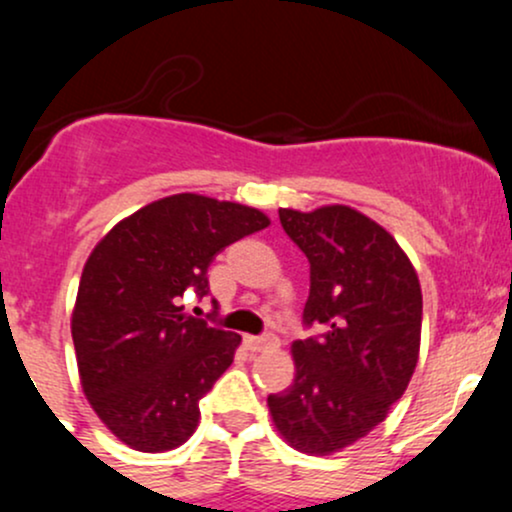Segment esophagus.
I'll return each mask as SVG.
<instances>
[{"mask_svg": "<svg viewBox=\"0 0 512 512\" xmlns=\"http://www.w3.org/2000/svg\"><path fill=\"white\" fill-rule=\"evenodd\" d=\"M245 346H248L250 351H267V349H274V346H279V339H276L274 334H260V337H245Z\"/></svg>", "mask_w": 512, "mask_h": 512, "instance_id": "34e87169", "label": "esophagus"}]
</instances>
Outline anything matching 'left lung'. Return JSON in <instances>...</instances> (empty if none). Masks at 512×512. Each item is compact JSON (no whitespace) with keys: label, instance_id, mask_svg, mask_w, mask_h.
Wrapping results in <instances>:
<instances>
[{"label":"left lung","instance_id":"left-lung-1","mask_svg":"<svg viewBox=\"0 0 512 512\" xmlns=\"http://www.w3.org/2000/svg\"><path fill=\"white\" fill-rule=\"evenodd\" d=\"M286 236L310 262L296 378L269 395L274 426L296 450L330 455L368 436L407 390L419 361L421 286L397 240L361 211L279 209Z\"/></svg>","mask_w":512,"mask_h":512}]
</instances>
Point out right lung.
<instances>
[{"instance_id": "right-lung-1", "label": "right lung", "mask_w": 512, "mask_h": 512, "mask_svg": "<svg viewBox=\"0 0 512 512\" xmlns=\"http://www.w3.org/2000/svg\"><path fill=\"white\" fill-rule=\"evenodd\" d=\"M262 211L202 195L146 204L96 245L79 281L72 339L93 411L129 448L173 450L195 433L199 399L233 363L240 334L182 313L209 293V264L262 231Z\"/></svg>"}]
</instances>
